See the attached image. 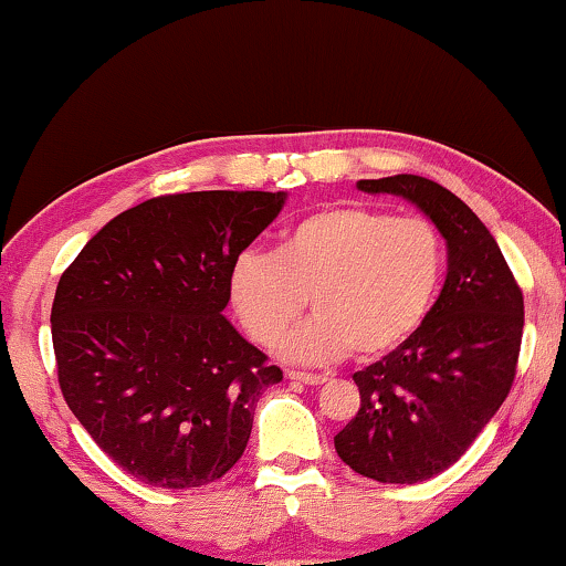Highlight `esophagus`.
Instances as JSON below:
<instances>
[{
  "mask_svg": "<svg viewBox=\"0 0 566 566\" xmlns=\"http://www.w3.org/2000/svg\"><path fill=\"white\" fill-rule=\"evenodd\" d=\"M286 379L300 381V385H323L328 381V374H310V371H286Z\"/></svg>",
  "mask_w": 566,
  "mask_h": 566,
  "instance_id": "obj_1",
  "label": "esophagus"
}]
</instances>
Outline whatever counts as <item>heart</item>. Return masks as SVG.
I'll use <instances>...</instances> for the list:
<instances>
[{
  "mask_svg": "<svg viewBox=\"0 0 566 566\" xmlns=\"http://www.w3.org/2000/svg\"><path fill=\"white\" fill-rule=\"evenodd\" d=\"M443 266V235L428 218L331 205L284 228L274 256L243 251L230 266L228 297L261 346H274L310 297L315 317L280 346L290 361L325 364L352 348L377 359L418 331Z\"/></svg>",
  "mask_w": 566,
  "mask_h": 566,
  "instance_id": "1",
  "label": "heart"
}]
</instances>
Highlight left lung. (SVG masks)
<instances>
[{
	"mask_svg": "<svg viewBox=\"0 0 566 566\" xmlns=\"http://www.w3.org/2000/svg\"><path fill=\"white\" fill-rule=\"evenodd\" d=\"M356 187L412 202L449 249L436 305L405 344L354 374L361 408L333 439L361 476L416 484L459 461L505 402L521 354L523 292L484 222L446 187L416 174Z\"/></svg>",
	"mask_w": 566,
	"mask_h": 566,
	"instance_id": "obj_1",
	"label": "left lung"
}]
</instances>
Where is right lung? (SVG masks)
I'll list each match as a JSON object with an SVG mask.
<instances>
[{"instance_id": "obj_1", "label": "right lung", "mask_w": 566, "mask_h": 566, "mask_svg": "<svg viewBox=\"0 0 566 566\" xmlns=\"http://www.w3.org/2000/svg\"><path fill=\"white\" fill-rule=\"evenodd\" d=\"M284 192H185L107 222L55 286L51 333L63 400L102 451L164 490L220 480L249 443L280 366L222 310L233 261Z\"/></svg>"}]
</instances>
